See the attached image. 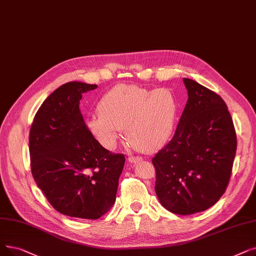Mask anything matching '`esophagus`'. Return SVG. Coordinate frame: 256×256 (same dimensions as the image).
I'll return each instance as SVG.
<instances>
[{
    "label": "esophagus",
    "mask_w": 256,
    "mask_h": 256,
    "mask_svg": "<svg viewBox=\"0 0 256 256\" xmlns=\"http://www.w3.org/2000/svg\"><path fill=\"white\" fill-rule=\"evenodd\" d=\"M128 160L130 163H137V162L142 160V157H139V156H130V157L128 158Z\"/></svg>",
    "instance_id": "obj_1"
}]
</instances>
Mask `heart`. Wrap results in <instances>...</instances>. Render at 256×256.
<instances>
[{
  "instance_id": "obj_1",
  "label": "heart",
  "mask_w": 256,
  "mask_h": 256,
  "mask_svg": "<svg viewBox=\"0 0 256 256\" xmlns=\"http://www.w3.org/2000/svg\"><path fill=\"white\" fill-rule=\"evenodd\" d=\"M98 108L88 115L86 126L104 148L113 150L126 128L132 146L152 152L170 139L180 104L170 88L119 84L102 97Z\"/></svg>"
}]
</instances>
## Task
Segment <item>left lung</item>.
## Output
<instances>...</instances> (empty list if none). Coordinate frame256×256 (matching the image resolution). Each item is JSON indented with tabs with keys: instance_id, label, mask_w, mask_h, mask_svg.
Instances as JSON below:
<instances>
[{
	"instance_id": "left-lung-1",
	"label": "left lung",
	"mask_w": 256,
	"mask_h": 256,
	"mask_svg": "<svg viewBox=\"0 0 256 256\" xmlns=\"http://www.w3.org/2000/svg\"><path fill=\"white\" fill-rule=\"evenodd\" d=\"M188 100L172 139L154 154V190L163 207L187 216L225 192L236 152L231 115L220 95L183 78Z\"/></svg>"
}]
</instances>
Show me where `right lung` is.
Returning a JSON list of instances; mask_svg holds the SVG:
<instances>
[{
  "label": "right lung",
  "mask_w": 256,
  "mask_h": 256,
  "mask_svg": "<svg viewBox=\"0 0 256 256\" xmlns=\"http://www.w3.org/2000/svg\"><path fill=\"white\" fill-rule=\"evenodd\" d=\"M97 84L66 82L36 112L29 134L31 172L58 212L97 220L113 206L126 158L99 143L80 110L84 93Z\"/></svg>",
  "instance_id": "1"
}]
</instances>
